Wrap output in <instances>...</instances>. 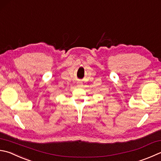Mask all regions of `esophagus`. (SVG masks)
Returning a JSON list of instances; mask_svg holds the SVG:
<instances>
[{
	"label": "esophagus",
	"instance_id": "esophagus-1",
	"mask_svg": "<svg viewBox=\"0 0 161 161\" xmlns=\"http://www.w3.org/2000/svg\"><path fill=\"white\" fill-rule=\"evenodd\" d=\"M81 83H80V82H78V83H77V86L78 87H80L81 86Z\"/></svg>",
	"mask_w": 161,
	"mask_h": 161
}]
</instances>
